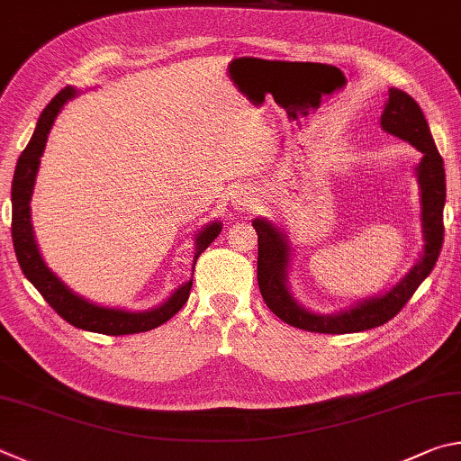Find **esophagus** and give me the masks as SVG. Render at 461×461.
Returning a JSON list of instances; mask_svg holds the SVG:
<instances>
[{
	"mask_svg": "<svg viewBox=\"0 0 461 461\" xmlns=\"http://www.w3.org/2000/svg\"><path fill=\"white\" fill-rule=\"evenodd\" d=\"M230 202H232V208H235V212L239 214L249 212V210H253L257 206L255 194L249 188H239L235 194H232Z\"/></svg>",
	"mask_w": 461,
	"mask_h": 461,
	"instance_id": "obj_1",
	"label": "esophagus"
}]
</instances>
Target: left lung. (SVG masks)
Returning <instances> with one entry per match:
<instances>
[{
    "instance_id": "1",
    "label": "left lung",
    "mask_w": 461,
    "mask_h": 461,
    "mask_svg": "<svg viewBox=\"0 0 461 461\" xmlns=\"http://www.w3.org/2000/svg\"><path fill=\"white\" fill-rule=\"evenodd\" d=\"M381 127L386 133L409 141L423 158L415 169L419 185V224H421L423 247L417 263L393 287L381 294L362 297L350 308L320 313L297 300L289 284L294 261V245L284 226L265 216L253 218V229L259 237L257 257V281L267 308L285 324L318 334H350L383 326L397 316L415 289L423 284L438 261L443 243V206H446V169L443 159L419 104L405 91L391 86L386 93Z\"/></svg>"
}]
</instances>
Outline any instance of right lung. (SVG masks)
Instances as JSON below:
<instances>
[{
    "label": "right lung",
    "mask_w": 461,
    "mask_h": 461,
    "mask_svg": "<svg viewBox=\"0 0 461 461\" xmlns=\"http://www.w3.org/2000/svg\"><path fill=\"white\" fill-rule=\"evenodd\" d=\"M83 93L80 88L75 86H64L62 91L48 103V107L40 115L32 140L28 141L26 149L22 151V156L15 164L14 182H12V239H14V251L18 257V263L23 271V276L34 285L44 300L50 303V308L59 313L75 328L86 330V332L96 334H107V336H125V334H137V332H148L164 324L177 312L182 310V305L188 302L192 279L185 284L177 285L172 294H169L164 302L156 308L149 310H125V308H109V305H99L86 297L78 295L77 292L64 284V281L56 276V273L48 267L42 253H40L34 226H32V212H30V200L34 194L36 176L40 169V158H42L48 135L54 125L56 117L60 115L64 104L68 101L77 99ZM222 222L210 221L208 224L194 235V263L196 265L200 253L208 249V245L221 235Z\"/></svg>",
    "instance_id": "obj_1"
}]
</instances>
